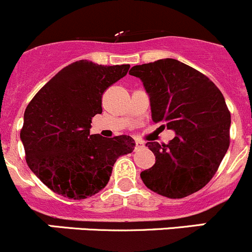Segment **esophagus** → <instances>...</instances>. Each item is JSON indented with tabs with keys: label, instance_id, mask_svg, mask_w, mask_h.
<instances>
[{
	"label": "esophagus",
	"instance_id": "34e87169",
	"mask_svg": "<svg viewBox=\"0 0 252 252\" xmlns=\"http://www.w3.org/2000/svg\"><path fill=\"white\" fill-rule=\"evenodd\" d=\"M145 145L144 142H142V140H135V149H140V148H143Z\"/></svg>",
	"mask_w": 252,
	"mask_h": 252
}]
</instances>
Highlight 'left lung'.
Wrapping results in <instances>:
<instances>
[{
  "label": "left lung",
  "mask_w": 252,
  "mask_h": 252,
  "mask_svg": "<svg viewBox=\"0 0 252 252\" xmlns=\"http://www.w3.org/2000/svg\"><path fill=\"white\" fill-rule=\"evenodd\" d=\"M129 74L143 82L153 122L176 134L168 144L147 143L155 164L140 173L143 183L170 199L194 194L229 149L231 115L224 95L203 73L173 58L134 65Z\"/></svg>",
  "instance_id": "left-lung-1"
}]
</instances>
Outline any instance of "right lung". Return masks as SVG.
I'll return each instance as SVG.
<instances>
[{
	"label": "right lung",
	"mask_w": 252,
	"mask_h": 252,
	"mask_svg": "<svg viewBox=\"0 0 252 252\" xmlns=\"http://www.w3.org/2000/svg\"><path fill=\"white\" fill-rule=\"evenodd\" d=\"M129 67L77 61L60 70L27 105L21 130L26 160L52 191L74 200L97 194L109 182L115 160L134 150L129 135L91 134L92 118L102 113L103 93Z\"/></svg>",
	"instance_id": "add662e5"
}]
</instances>
